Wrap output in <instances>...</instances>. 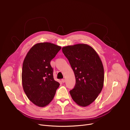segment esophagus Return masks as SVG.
I'll list each match as a JSON object with an SVG mask.
<instances>
[{"instance_id": "34e87169", "label": "esophagus", "mask_w": 130, "mask_h": 130, "mask_svg": "<svg viewBox=\"0 0 130 130\" xmlns=\"http://www.w3.org/2000/svg\"><path fill=\"white\" fill-rule=\"evenodd\" d=\"M61 81H62V82L63 83H64L65 82V79H62L61 80Z\"/></svg>"}]
</instances>
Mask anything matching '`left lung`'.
<instances>
[{
    "label": "left lung",
    "mask_w": 130,
    "mask_h": 130,
    "mask_svg": "<svg viewBox=\"0 0 130 130\" xmlns=\"http://www.w3.org/2000/svg\"><path fill=\"white\" fill-rule=\"evenodd\" d=\"M74 72L76 84L70 91L78 105H90L101 92L104 83V69L101 60L92 47L86 44L62 48Z\"/></svg>",
    "instance_id": "8db88e82"
}]
</instances>
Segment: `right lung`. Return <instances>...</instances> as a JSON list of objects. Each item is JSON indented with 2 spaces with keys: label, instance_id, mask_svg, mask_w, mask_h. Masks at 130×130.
I'll use <instances>...</instances> for the list:
<instances>
[{
  "label": "right lung",
  "instance_id": "obj_1",
  "mask_svg": "<svg viewBox=\"0 0 130 130\" xmlns=\"http://www.w3.org/2000/svg\"><path fill=\"white\" fill-rule=\"evenodd\" d=\"M60 49L53 43H39L30 48L23 60V89L28 99L38 107L48 105L59 86L54 79L50 62Z\"/></svg>",
  "mask_w": 130,
  "mask_h": 130
}]
</instances>
